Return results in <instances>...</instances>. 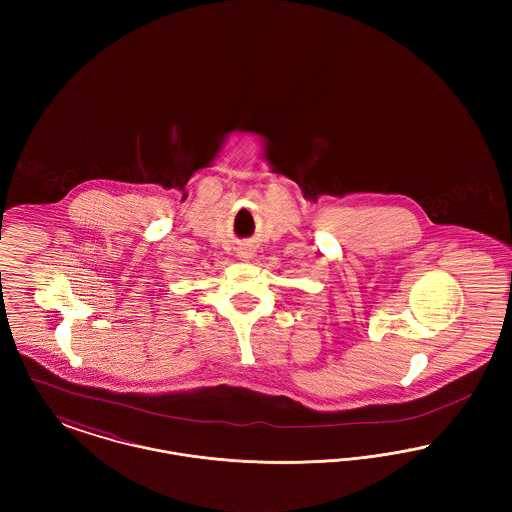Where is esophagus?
I'll use <instances>...</instances> for the list:
<instances>
[{
	"label": "esophagus",
	"instance_id": "obj_1",
	"mask_svg": "<svg viewBox=\"0 0 512 512\" xmlns=\"http://www.w3.org/2000/svg\"><path fill=\"white\" fill-rule=\"evenodd\" d=\"M249 255H251V253H249V251H242V255H240V257H244V259H247V257H249Z\"/></svg>",
	"mask_w": 512,
	"mask_h": 512
}]
</instances>
